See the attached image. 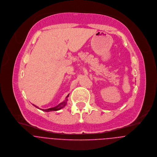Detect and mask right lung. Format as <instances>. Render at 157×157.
<instances>
[{
  "mask_svg": "<svg viewBox=\"0 0 157 157\" xmlns=\"http://www.w3.org/2000/svg\"><path fill=\"white\" fill-rule=\"evenodd\" d=\"M69 94L67 96L66 99H65L63 102H62L61 103H59L58 105H56V106H55V107H52V108H49V109H42L39 108V107H37V105H34V104H33V105L34 107H36V108L40 109V110H42V111H44V112L57 111V110H59L63 109L64 107L66 106V104H67V100H68V99H67V98L69 97Z\"/></svg>",
  "mask_w": 157,
  "mask_h": 157,
  "instance_id": "1",
  "label": "right lung"
}]
</instances>
